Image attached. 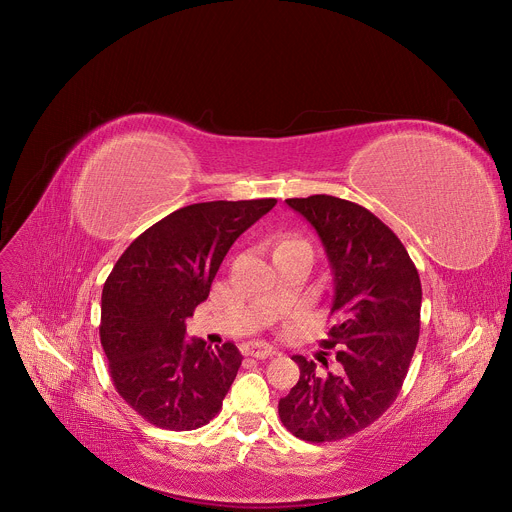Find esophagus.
<instances>
[{"label": "esophagus", "mask_w": 512, "mask_h": 512, "mask_svg": "<svg viewBox=\"0 0 512 512\" xmlns=\"http://www.w3.org/2000/svg\"><path fill=\"white\" fill-rule=\"evenodd\" d=\"M243 354L246 356H254V358H269V356H275L277 350L269 344H262V342H250L243 346Z\"/></svg>", "instance_id": "esophagus-1"}]
</instances>
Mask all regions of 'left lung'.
<instances>
[{
	"label": "left lung",
	"instance_id": "1",
	"mask_svg": "<svg viewBox=\"0 0 512 512\" xmlns=\"http://www.w3.org/2000/svg\"><path fill=\"white\" fill-rule=\"evenodd\" d=\"M285 202L319 233L331 264L337 325L321 346L337 348L339 373L319 377L312 360L294 356L300 381L279 400V417L304 442H337L398 398L419 342L421 279L396 233L367 208L333 196Z\"/></svg>",
	"mask_w": 512,
	"mask_h": 512
}]
</instances>
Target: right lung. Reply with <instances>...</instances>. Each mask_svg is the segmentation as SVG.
<instances>
[{
	"label": "right lung",
	"instance_id": "add662e5",
	"mask_svg": "<svg viewBox=\"0 0 512 512\" xmlns=\"http://www.w3.org/2000/svg\"><path fill=\"white\" fill-rule=\"evenodd\" d=\"M275 198L191 204L164 216L123 252L102 291L100 339L110 377L145 421L191 431L210 423L241 367L235 344L185 339L235 239Z\"/></svg>",
	"mask_w": 512,
	"mask_h": 512
}]
</instances>
